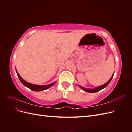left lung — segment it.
<instances>
[{"mask_svg": "<svg viewBox=\"0 0 132 132\" xmlns=\"http://www.w3.org/2000/svg\"><path fill=\"white\" fill-rule=\"evenodd\" d=\"M114 73V72L113 73V75H112V77H111V78L107 82H106V83L105 84H103V85H101V86H97V87H95V88H94V89H87V88H85V87H84L81 86H80V85H79V86L80 87V88H81L82 90H84V91H85V92H87V93H96V92H97V91H100V90H102V89H104L105 87H106L109 84V83L111 82L112 79V78H113V77Z\"/></svg>", "mask_w": 132, "mask_h": 132, "instance_id": "1", "label": "left lung"}]
</instances>
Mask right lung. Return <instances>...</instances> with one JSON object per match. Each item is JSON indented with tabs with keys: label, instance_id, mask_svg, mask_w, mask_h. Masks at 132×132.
<instances>
[{
	"label": "right lung",
	"instance_id": "1",
	"mask_svg": "<svg viewBox=\"0 0 132 132\" xmlns=\"http://www.w3.org/2000/svg\"><path fill=\"white\" fill-rule=\"evenodd\" d=\"M16 73H17V75L18 76V78L20 80V81L21 82L22 84L24 86H25L26 87H28V88L30 89V90L34 91H41L46 90L47 89L50 88V87H51V86H52L56 82V81H55L53 83L50 84L45 85H39L33 84H31L30 82H28L26 81L25 80H23L21 77V76L19 75L16 69Z\"/></svg>",
	"mask_w": 132,
	"mask_h": 132
}]
</instances>
